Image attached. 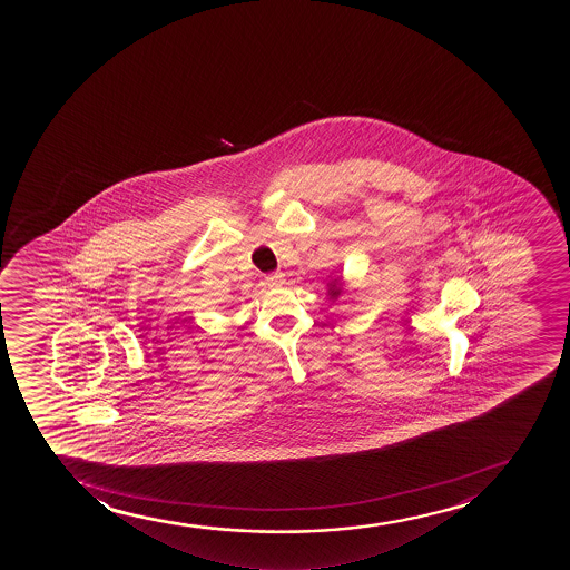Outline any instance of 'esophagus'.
<instances>
[{
	"mask_svg": "<svg viewBox=\"0 0 570 570\" xmlns=\"http://www.w3.org/2000/svg\"><path fill=\"white\" fill-rule=\"evenodd\" d=\"M265 284L271 286V288L281 286V284H284V275H282L281 271H276V273H269V275L265 276Z\"/></svg>",
	"mask_w": 570,
	"mask_h": 570,
	"instance_id": "esophagus-1",
	"label": "esophagus"
}]
</instances>
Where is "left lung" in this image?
Returning <instances> with one entry per match:
<instances>
[{
  "label": "left lung",
  "instance_id": "obj_1",
  "mask_svg": "<svg viewBox=\"0 0 570 570\" xmlns=\"http://www.w3.org/2000/svg\"><path fill=\"white\" fill-rule=\"evenodd\" d=\"M341 286H336V282H333V284H331V289H330V295H331V299H336V297H338V295H341Z\"/></svg>",
  "mask_w": 570,
  "mask_h": 570
}]
</instances>
